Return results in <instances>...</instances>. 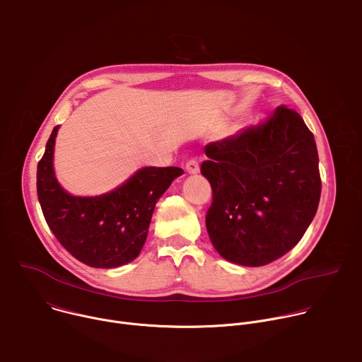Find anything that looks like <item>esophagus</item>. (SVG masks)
Instances as JSON below:
<instances>
[{
    "label": "esophagus",
    "instance_id": "1",
    "mask_svg": "<svg viewBox=\"0 0 362 362\" xmlns=\"http://www.w3.org/2000/svg\"><path fill=\"white\" fill-rule=\"evenodd\" d=\"M186 170L189 175H197L199 173V165L196 160H189L186 163Z\"/></svg>",
    "mask_w": 362,
    "mask_h": 362
}]
</instances>
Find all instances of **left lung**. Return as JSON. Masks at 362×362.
<instances>
[{
  "mask_svg": "<svg viewBox=\"0 0 362 362\" xmlns=\"http://www.w3.org/2000/svg\"><path fill=\"white\" fill-rule=\"evenodd\" d=\"M200 166L214 192L206 215L223 259L268 265L289 252L311 225L321 197L314 134L291 109L206 146Z\"/></svg>",
  "mask_w": 362,
  "mask_h": 362,
  "instance_id": "1",
  "label": "left lung"
}]
</instances>
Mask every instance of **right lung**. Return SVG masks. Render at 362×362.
<instances>
[{
    "mask_svg": "<svg viewBox=\"0 0 362 362\" xmlns=\"http://www.w3.org/2000/svg\"><path fill=\"white\" fill-rule=\"evenodd\" d=\"M59 129L51 132L37 168V194L48 228L87 267L110 269L134 261L147 239L154 206L183 170L141 168L107 193L74 196L54 172Z\"/></svg>",
    "mask_w": 362,
    "mask_h": 362,
    "instance_id": "right-lung-1",
    "label": "right lung"
}]
</instances>
